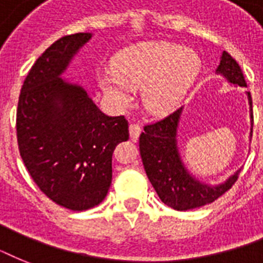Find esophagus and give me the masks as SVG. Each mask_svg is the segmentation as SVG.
Listing matches in <instances>:
<instances>
[{
  "mask_svg": "<svg viewBox=\"0 0 263 263\" xmlns=\"http://www.w3.org/2000/svg\"><path fill=\"white\" fill-rule=\"evenodd\" d=\"M140 134H142V127H140L139 124L138 123L129 124V136H131V139L134 140V142H136V140H138V138L140 136Z\"/></svg>",
  "mask_w": 263,
  "mask_h": 263,
  "instance_id": "esophagus-1",
  "label": "esophagus"
}]
</instances>
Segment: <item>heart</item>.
Returning <instances> with one entry per match:
<instances>
[{"instance_id": "b5f03b06", "label": "heart", "mask_w": 263, "mask_h": 263, "mask_svg": "<svg viewBox=\"0 0 263 263\" xmlns=\"http://www.w3.org/2000/svg\"><path fill=\"white\" fill-rule=\"evenodd\" d=\"M199 72V59L191 50L164 42L142 43L124 49L113 60V69L97 75L103 92L117 105L131 99L139 86L142 101L153 113L171 110L184 98Z\"/></svg>"}]
</instances>
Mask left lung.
Masks as SVG:
<instances>
[{
    "label": "left lung",
    "mask_w": 263,
    "mask_h": 263,
    "mask_svg": "<svg viewBox=\"0 0 263 263\" xmlns=\"http://www.w3.org/2000/svg\"><path fill=\"white\" fill-rule=\"evenodd\" d=\"M217 72L222 73L235 86L247 87L240 65L227 51L222 53ZM249 101L253 106L250 92ZM181 109L183 107H179L162 120L144 125V131L139 138V150L146 175L160 199L175 210L185 212L213 203L224 195L236 183L239 172L216 187H209L190 176L181 164L176 146V129Z\"/></svg>",
    "instance_id": "left-lung-1"
}]
</instances>
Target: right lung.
I'll return each instance as SVG.
<instances>
[{"instance_id":"right-lung-1","label":"right lung","mask_w":263,"mask_h":263,"mask_svg":"<svg viewBox=\"0 0 263 263\" xmlns=\"http://www.w3.org/2000/svg\"><path fill=\"white\" fill-rule=\"evenodd\" d=\"M90 38L88 32L67 35L43 51L23 83L16 113L27 171L49 199L73 212L105 199L113 150L129 138L124 116H106L80 86L60 78Z\"/></svg>"}]
</instances>
